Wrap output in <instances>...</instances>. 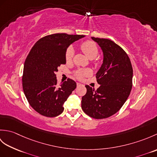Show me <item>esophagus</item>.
Returning <instances> with one entry per match:
<instances>
[{"label":"esophagus","instance_id":"esophagus-1","mask_svg":"<svg viewBox=\"0 0 157 157\" xmlns=\"http://www.w3.org/2000/svg\"><path fill=\"white\" fill-rule=\"evenodd\" d=\"M82 84H79V83H77V86H81Z\"/></svg>","mask_w":157,"mask_h":157}]
</instances>
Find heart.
Masks as SVG:
<instances>
[{"label":"heart","mask_w":157,"mask_h":157,"mask_svg":"<svg viewBox=\"0 0 157 157\" xmlns=\"http://www.w3.org/2000/svg\"><path fill=\"white\" fill-rule=\"evenodd\" d=\"M82 51L87 55L90 59H94L98 55V48L94 42L92 40H86L80 44ZM74 56V49L72 46H69L65 52V60L67 62H71ZM92 74L90 69H80L75 71L74 75L77 78L82 79L85 77H88Z\"/></svg>","instance_id":"heart-1"}]
</instances>
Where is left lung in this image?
<instances>
[{"label": "left lung", "instance_id": "left-lung-1", "mask_svg": "<svg viewBox=\"0 0 157 157\" xmlns=\"http://www.w3.org/2000/svg\"><path fill=\"white\" fill-rule=\"evenodd\" d=\"M101 46L104 59L96 75L100 87L95 90L88 85L82 96V109L92 118L109 117L119 111L132 88L133 69L128 54L111 40L92 37Z\"/></svg>", "mask_w": 157, "mask_h": 157}]
</instances>
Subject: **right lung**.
<instances>
[{"label":"right lung","instance_id":"right-lung-1","mask_svg":"<svg viewBox=\"0 0 157 157\" xmlns=\"http://www.w3.org/2000/svg\"><path fill=\"white\" fill-rule=\"evenodd\" d=\"M83 35L58 33L46 36L33 46L25 59L23 90L29 104L36 112L55 117L63 111V104L76 88L75 81L58 84L55 73L66 63L65 52L70 44Z\"/></svg>","mask_w":157,"mask_h":157}]
</instances>
